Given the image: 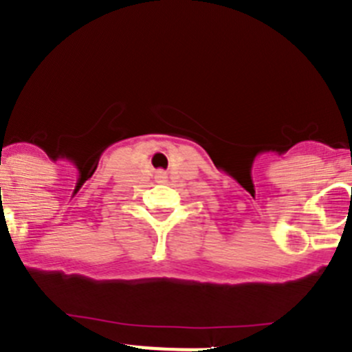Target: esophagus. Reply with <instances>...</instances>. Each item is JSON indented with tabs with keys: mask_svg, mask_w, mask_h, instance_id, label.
Wrapping results in <instances>:
<instances>
[{
	"mask_svg": "<svg viewBox=\"0 0 352 352\" xmlns=\"http://www.w3.org/2000/svg\"><path fill=\"white\" fill-rule=\"evenodd\" d=\"M157 179H158V182H160V183H167V174L164 173V170H160V173L157 174Z\"/></svg>",
	"mask_w": 352,
	"mask_h": 352,
	"instance_id": "1",
	"label": "esophagus"
}]
</instances>
